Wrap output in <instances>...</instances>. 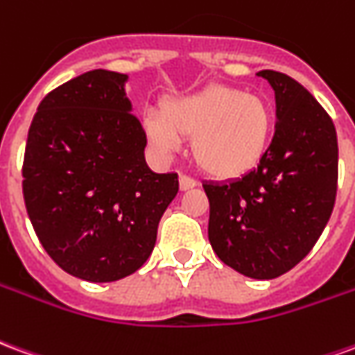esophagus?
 Here are the masks:
<instances>
[{
    "label": "esophagus",
    "instance_id": "obj_1",
    "mask_svg": "<svg viewBox=\"0 0 355 355\" xmlns=\"http://www.w3.org/2000/svg\"><path fill=\"white\" fill-rule=\"evenodd\" d=\"M178 186H180V190H182V192H186V190H192V188H196L198 182H196L193 178L186 177V175H180V177H178Z\"/></svg>",
    "mask_w": 355,
    "mask_h": 355
}]
</instances>
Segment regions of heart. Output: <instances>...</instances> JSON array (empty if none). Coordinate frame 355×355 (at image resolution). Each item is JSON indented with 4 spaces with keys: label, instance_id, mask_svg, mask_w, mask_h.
<instances>
[{
    "label": "heart",
    "instance_id": "heart-1",
    "mask_svg": "<svg viewBox=\"0 0 355 355\" xmlns=\"http://www.w3.org/2000/svg\"><path fill=\"white\" fill-rule=\"evenodd\" d=\"M274 127V110L264 96L230 85L169 98L162 116L144 119L148 142L157 154H175L182 139H192L193 162L216 180H238L259 169Z\"/></svg>",
    "mask_w": 355,
    "mask_h": 355
}]
</instances>
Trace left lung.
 Instances as JSON below:
<instances>
[{"mask_svg": "<svg viewBox=\"0 0 355 355\" xmlns=\"http://www.w3.org/2000/svg\"><path fill=\"white\" fill-rule=\"evenodd\" d=\"M275 94V135L264 162L238 180L205 182L209 241L253 279H274L312 251L335 207L338 142L321 104L287 73L262 70Z\"/></svg>", "mask_w": 355, "mask_h": 355, "instance_id": "8db88e82", "label": "left lung"}]
</instances>
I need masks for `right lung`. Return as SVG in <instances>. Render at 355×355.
Segmentation results:
<instances>
[{
	"label": "right lung",
	"mask_w": 355,
	"mask_h": 355,
	"mask_svg": "<svg viewBox=\"0 0 355 355\" xmlns=\"http://www.w3.org/2000/svg\"><path fill=\"white\" fill-rule=\"evenodd\" d=\"M127 81L110 70L66 81L40 102L28 131V216L51 259L91 283L117 282L148 261L178 192L175 173L148 167Z\"/></svg>",
	"instance_id": "1"
}]
</instances>
